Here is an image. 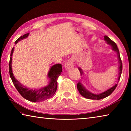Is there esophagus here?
<instances>
[{"label": "esophagus", "instance_id": "esophagus-1", "mask_svg": "<svg viewBox=\"0 0 131 131\" xmlns=\"http://www.w3.org/2000/svg\"><path fill=\"white\" fill-rule=\"evenodd\" d=\"M74 58H70L65 65V68L66 69L69 70L70 69H72L74 66Z\"/></svg>", "mask_w": 131, "mask_h": 131}]
</instances>
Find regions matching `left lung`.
<instances>
[{
  "label": "left lung",
  "mask_w": 131,
  "mask_h": 131,
  "mask_svg": "<svg viewBox=\"0 0 131 131\" xmlns=\"http://www.w3.org/2000/svg\"><path fill=\"white\" fill-rule=\"evenodd\" d=\"M104 39H105V40L107 42V43L108 44H110V45L112 46V49L114 50L115 51L117 52V56H118L117 57H118V62L119 64V66L118 68L119 71L118 73V74H119L118 78V80H117V84H115L114 85H113L112 87L109 88L108 90H106V91L102 92V93H101V94H93V93L90 92V91H88V90H86L85 88L84 87V86L82 85V84L80 83V82H79V83H77V89H78L80 94L82 96H84V97H85V98H87V99H94V100H99V99H102L103 98H105V97H107L108 96H109V95L112 94V93L114 91V90L116 88L117 86V84H118V81H119V79H120V77H121V73H122V70H123V65H122V61H121V59L120 58V55H119V52L118 48V47H117V44L115 43L113 41H112V40H111L108 36H104ZM79 70H80V72L81 75L83 74V71H82L81 69L79 68Z\"/></svg>",
  "instance_id": "left-lung-1"
}]
</instances>
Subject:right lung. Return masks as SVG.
I'll use <instances>...</instances> for the list:
<instances>
[{
    "instance_id": "add662e5",
    "label": "right lung",
    "mask_w": 131,
    "mask_h": 131,
    "mask_svg": "<svg viewBox=\"0 0 131 131\" xmlns=\"http://www.w3.org/2000/svg\"><path fill=\"white\" fill-rule=\"evenodd\" d=\"M29 34H26L23 36L19 37L16 41L15 44H17L18 42L23 39L26 38L28 36ZM14 47H13L10 54V59L9 62V73L11 79L15 87L16 88L18 91L21 95L24 98L28 101L34 102H40L44 101L50 98L56 92L57 89V79L60 76L61 72H62V65L61 63L55 64L53 65L50 69L48 73V77L50 79V83L46 87L40 88L39 90H30L29 88L24 87V85L17 80L13 75L12 68V55L14 52Z\"/></svg>"
}]
</instances>
